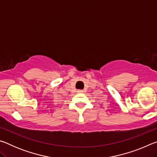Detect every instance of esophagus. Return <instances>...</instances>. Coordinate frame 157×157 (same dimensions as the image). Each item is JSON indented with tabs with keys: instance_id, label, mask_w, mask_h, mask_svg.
Segmentation results:
<instances>
[{
	"instance_id": "34e87169",
	"label": "esophagus",
	"mask_w": 157,
	"mask_h": 157,
	"mask_svg": "<svg viewBox=\"0 0 157 157\" xmlns=\"http://www.w3.org/2000/svg\"><path fill=\"white\" fill-rule=\"evenodd\" d=\"M83 90H78V93H79V94H81V93H83Z\"/></svg>"
}]
</instances>
